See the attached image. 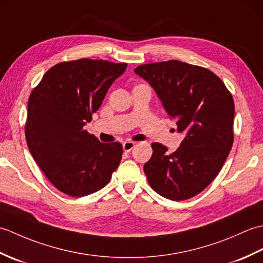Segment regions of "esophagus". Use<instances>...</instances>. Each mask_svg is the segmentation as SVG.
I'll return each mask as SVG.
<instances>
[{"instance_id":"34e87169","label":"esophagus","mask_w":263,"mask_h":263,"mask_svg":"<svg viewBox=\"0 0 263 263\" xmlns=\"http://www.w3.org/2000/svg\"><path fill=\"white\" fill-rule=\"evenodd\" d=\"M136 147V143L133 141H125L123 142V150H124L125 153H130L131 150Z\"/></svg>"}]
</instances>
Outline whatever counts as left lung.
Segmentation results:
<instances>
[{
    "mask_svg": "<svg viewBox=\"0 0 263 263\" xmlns=\"http://www.w3.org/2000/svg\"><path fill=\"white\" fill-rule=\"evenodd\" d=\"M135 72L153 87L167 114L185 133L173 154L154 142L143 171L154 191L173 201L194 197L215 180L230 154L235 107L214 72L172 60L139 65Z\"/></svg>",
    "mask_w": 263,
    "mask_h": 263,
    "instance_id": "8db88e82",
    "label": "left lung"
}]
</instances>
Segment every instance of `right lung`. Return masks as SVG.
<instances>
[{
	"mask_svg": "<svg viewBox=\"0 0 263 263\" xmlns=\"http://www.w3.org/2000/svg\"><path fill=\"white\" fill-rule=\"evenodd\" d=\"M126 63L81 59L49 69L28 100L26 140L53 185L80 198L107 185L122 159L120 142L103 143L87 130Z\"/></svg>",
	"mask_w": 263,
	"mask_h": 263,
	"instance_id": "1",
	"label": "right lung"
}]
</instances>
